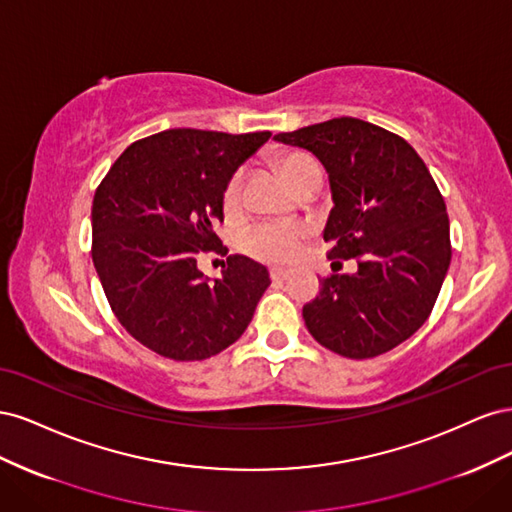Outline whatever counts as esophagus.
Masks as SVG:
<instances>
[{
  "label": "esophagus",
  "mask_w": 512,
  "mask_h": 512,
  "mask_svg": "<svg viewBox=\"0 0 512 512\" xmlns=\"http://www.w3.org/2000/svg\"><path fill=\"white\" fill-rule=\"evenodd\" d=\"M269 275H271L273 282H284V280H288V271H284V269H271Z\"/></svg>",
  "instance_id": "1"
}]
</instances>
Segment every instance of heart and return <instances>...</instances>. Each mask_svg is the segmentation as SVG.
<instances>
[{"label":"heart","instance_id":"obj_1","mask_svg":"<svg viewBox=\"0 0 512 512\" xmlns=\"http://www.w3.org/2000/svg\"><path fill=\"white\" fill-rule=\"evenodd\" d=\"M280 170L284 179L297 185L307 173L320 170L318 162L303 151H288L280 158ZM243 207V177L235 173L222 192V209L228 218H235ZM309 235L307 224H280V222H260L245 232L241 247L247 256L271 265H288L297 258L303 239Z\"/></svg>","mask_w":512,"mask_h":512}]
</instances>
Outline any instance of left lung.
<instances>
[{
    "label": "left lung",
    "mask_w": 512,
    "mask_h": 512,
    "mask_svg": "<svg viewBox=\"0 0 512 512\" xmlns=\"http://www.w3.org/2000/svg\"><path fill=\"white\" fill-rule=\"evenodd\" d=\"M324 164L333 203L329 258H354L356 273L322 277L303 305L307 331L348 359H371L423 327L451 265L444 198L404 138L356 117L275 134ZM342 265V262H339Z\"/></svg>",
    "instance_id": "1"
}]
</instances>
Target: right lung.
Wrapping results in <instances>:
<instances>
[{
    "instance_id": "obj_1",
    "label": "right lung",
    "mask_w": 512,
    "mask_h": 512,
    "mask_svg": "<svg viewBox=\"0 0 512 512\" xmlns=\"http://www.w3.org/2000/svg\"><path fill=\"white\" fill-rule=\"evenodd\" d=\"M271 132L175 128L132 143L100 181L91 258L113 314L136 342L173 361H203L235 344L271 284L258 262L232 254L223 280L195 267L228 254L213 224L232 173Z\"/></svg>"
}]
</instances>
